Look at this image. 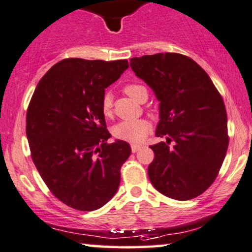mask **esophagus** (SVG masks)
<instances>
[{
	"label": "esophagus",
	"instance_id": "obj_1",
	"mask_svg": "<svg viewBox=\"0 0 252 252\" xmlns=\"http://www.w3.org/2000/svg\"><path fill=\"white\" fill-rule=\"evenodd\" d=\"M140 149H142V145H138V144H131L132 153H136L137 151H139Z\"/></svg>",
	"mask_w": 252,
	"mask_h": 252
}]
</instances>
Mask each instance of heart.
<instances>
[{
  "instance_id": "obj_1",
  "label": "heart",
  "mask_w": 252,
  "mask_h": 252,
  "mask_svg": "<svg viewBox=\"0 0 252 252\" xmlns=\"http://www.w3.org/2000/svg\"><path fill=\"white\" fill-rule=\"evenodd\" d=\"M124 93L130 98L139 101L140 96L144 93H147L145 86L139 84H128L124 86ZM101 113L105 117H110L113 115V99L110 93H106L101 100ZM151 124L149 121L139 119L133 121H122L117 123L113 128V135L116 139L124 140L129 143H142L146 136L149 135Z\"/></svg>"
}]
</instances>
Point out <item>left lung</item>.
Wrapping results in <instances>:
<instances>
[{
	"instance_id": "8db88e82",
	"label": "left lung",
	"mask_w": 252,
	"mask_h": 252,
	"mask_svg": "<svg viewBox=\"0 0 252 252\" xmlns=\"http://www.w3.org/2000/svg\"><path fill=\"white\" fill-rule=\"evenodd\" d=\"M130 66L160 101L156 136L166 142L151 146V183L169 198H196L216 181L226 157L229 137L222 96L205 70L182 54L132 58Z\"/></svg>"
}]
</instances>
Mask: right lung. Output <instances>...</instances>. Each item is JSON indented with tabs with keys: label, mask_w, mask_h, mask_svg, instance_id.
Returning a JSON list of instances; mask_svg holds the SVG:
<instances>
[{
	"label": "right lung",
	"mask_w": 252,
	"mask_h": 252,
	"mask_svg": "<svg viewBox=\"0 0 252 252\" xmlns=\"http://www.w3.org/2000/svg\"><path fill=\"white\" fill-rule=\"evenodd\" d=\"M126 60L64 59L40 79L26 113L33 162L54 196L78 211H94L119 189L131 149L110 137L101 113L105 89Z\"/></svg>",
	"instance_id": "add662e5"
}]
</instances>
